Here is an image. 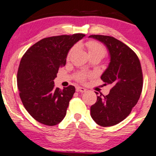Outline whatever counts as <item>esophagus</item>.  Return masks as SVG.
<instances>
[{"label": "esophagus", "mask_w": 156, "mask_h": 156, "mask_svg": "<svg viewBox=\"0 0 156 156\" xmlns=\"http://www.w3.org/2000/svg\"><path fill=\"white\" fill-rule=\"evenodd\" d=\"M76 91L77 92H86V89H84L83 87H77Z\"/></svg>", "instance_id": "esophagus-1"}]
</instances>
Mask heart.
Wrapping results in <instances>:
<instances>
[{
  "label": "heart",
  "instance_id": "obj_1",
  "mask_svg": "<svg viewBox=\"0 0 156 156\" xmlns=\"http://www.w3.org/2000/svg\"><path fill=\"white\" fill-rule=\"evenodd\" d=\"M86 46H87V49H88L89 55H99L101 58H103L106 54V48L103 44L101 42H98L95 40H90L86 43ZM76 49V46L73 47L69 50V51L67 53V58H69L71 56L73 51ZM91 76V73L88 72H85V71H80L76 73L75 75V78L76 80L80 82H83L89 78Z\"/></svg>",
  "mask_w": 156,
  "mask_h": 156
}]
</instances>
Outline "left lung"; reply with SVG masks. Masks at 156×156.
Wrapping results in <instances>:
<instances>
[{"label":"left lung","instance_id":"1","mask_svg":"<svg viewBox=\"0 0 156 156\" xmlns=\"http://www.w3.org/2000/svg\"><path fill=\"white\" fill-rule=\"evenodd\" d=\"M89 37L103 42L108 49L111 62L101 80L105 85L112 87L108 95L101 93L97 97L96 103L90 108L91 117L101 126H113L129 115L140 98L143 87L140 61L131 48L114 37L104 35Z\"/></svg>","mask_w":156,"mask_h":156}]
</instances>
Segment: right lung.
<instances>
[{
    "mask_svg": "<svg viewBox=\"0 0 156 156\" xmlns=\"http://www.w3.org/2000/svg\"><path fill=\"white\" fill-rule=\"evenodd\" d=\"M83 34L46 37L30 47L21 58L17 71L20 98L34 119L53 126L65 117L76 89L55 88L53 80L66 64L68 51Z\"/></svg>",
    "mask_w": 156,
    "mask_h": 156,
    "instance_id": "right-lung-1",
    "label": "right lung"
}]
</instances>
